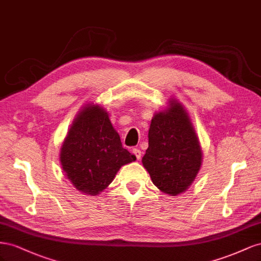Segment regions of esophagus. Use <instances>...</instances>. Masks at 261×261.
Wrapping results in <instances>:
<instances>
[{
	"instance_id": "34e87169",
	"label": "esophagus",
	"mask_w": 261,
	"mask_h": 261,
	"mask_svg": "<svg viewBox=\"0 0 261 261\" xmlns=\"http://www.w3.org/2000/svg\"><path fill=\"white\" fill-rule=\"evenodd\" d=\"M132 153L136 155V158H137L138 160H140V159H141V151L139 150V148H133V150H132Z\"/></svg>"
}]
</instances>
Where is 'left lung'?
Here are the masks:
<instances>
[{"instance_id": "left-lung-1", "label": "left lung", "mask_w": 261, "mask_h": 261, "mask_svg": "<svg viewBox=\"0 0 261 261\" xmlns=\"http://www.w3.org/2000/svg\"><path fill=\"white\" fill-rule=\"evenodd\" d=\"M142 163L153 184L169 196L182 193L196 179L202 151L180 102L172 99L169 108L154 115Z\"/></svg>"}]
</instances>
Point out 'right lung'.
I'll return each mask as SVG.
<instances>
[{"mask_svg": "<svg viewBox=\"0 0 261 261\" xmlns=\"http://www.w3.org/2000/svg\"><path fill=\"white\" fill-rule=\"evenodd\" d=\"M137 158L125 148L106 110L88 103L74 119L60 152L68 179L79 191L97 196L121 166Z\"/></svg>", "mask_w": 261, "mask_h": 261, "instance_id": "right-lung-1", "label": "right lung"}]
</instances>
